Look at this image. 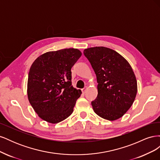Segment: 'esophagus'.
<instances>
[{
  "label": "esophagus",
  "instance_id": "1",
  "mask_svg": "<svg viewBox=\"0 0 160 160\" xmlns=\"http://www.w3.org/2000/svg\"><path fill=\"white\" fill-rule=\"evenodd\" d=\"M87 89H88V87H85V88L83 89H82V92H83V93H85V91H86Z\"/></svg>",
  "mask_w": 160,
  "mask_h": 160
}]
</instances>
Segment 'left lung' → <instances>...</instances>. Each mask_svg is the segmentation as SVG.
<instances>
[{"mask_svg": "<svg viewBox=\"0 0 160 160\" xmlns=\"http://www.w3.org/2000/svg\"><path fill=\"white\" fill-rule=\"evenodd\" d=\"M94 70L98 94L91 102L95 113L109 121L127 112L136 97V77L128 61L118 52L104 47L84 50Z\"/></svg>", "mask_w": 160, "mask_h": 160, "instance_id": "8db88e82", "label": "left lung"}]
</instances>
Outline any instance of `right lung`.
<instances>
[{
	"instance_id": "1",
	"label": "right lung",
	"mask_w": 160,
	"mask_h": 160,
	"mask_svg": "<svg viewBox=\"0 0 160 160\" xmlns=\"http://www.w3.org/2000/svg\"><path fill=\"white\" fill-rule=\"evenodd\" d=\"M77 49L47 52L37 57L28 72L27 95L38 117L51 123L62 122L73 111L81 91L71 82V68L81 56Z\"/></svg>"
}]
</instances>
